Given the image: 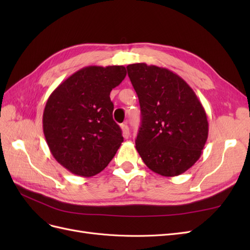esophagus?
Wrapping results in <instances>:
<instances>
[{"label":"esophagus","mask_w":250,"mask_h":250,"mask_svg":"<svg viewBox=\"0 0 250 250\" xmlns=\"http://www.w3.org/2000/svg\"><path fill=\"white\" fill-rule=\"evenodd\" d=\"M121 129H122L123 137L125 139H128V137H129V127H128V125L127 124H122V125H121Z\"/></svg>","instance_id":"1"}]
</instances>
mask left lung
Masks as SVG:
<instances>
[{
    "mask_svg": "<svg viewBox=\"0 0 250 250\" xmlns=\"http://www.w3.org/2000/svg\"><path fill=\"white\" fill-rule=\"evenodd\" d=\"M127 72L141 106L135 148L143 162L163 176L186 172L199 160L208 140L202 104L190 85L168 69L133 63Z\"/></svg>",
    "mask_w": 250,
    "mask_h": 250,
    "instance_id": "obj_1",
    "label": "left lung"
}]
</instances>
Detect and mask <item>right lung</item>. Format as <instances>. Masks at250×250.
Here are the masks:
<instances>
[{
    "mask_svg": "<svg viewBox=\"0 0 250 250\" xmlns=\"http://www.w3.org/2000/svg\"><path fill=\"white\" fill-rule=\"evenodd\" d=\"M126 73L123 65L83 67L50 95L42 116L44 138L55 160L73 174L100 173L122 144L109 95Z\"/></svg>",
    "mask_w": 250,
    "mask_h": 250,
    "instance_id": "1",
    "label": "right lung"
}]
</instances>
